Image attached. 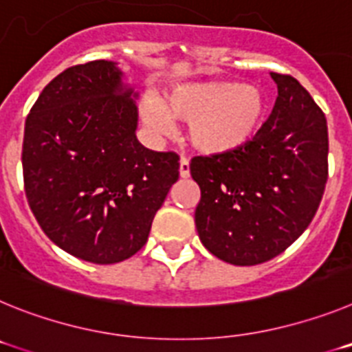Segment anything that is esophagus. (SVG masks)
Instances as JSON below:
<instances>
[{
  "label": "esophagus",
  "mask_w": 352,
  "mask_h": 352,
  "mask_svg": "<svg viewBox=\"0 0 352 352\" xmlns=\"http://www.w3.org/2000/svg\"><path fill=\"white\" fill-rule=\"evenodd\" d=\"M179 176L182 178H188L190 176V162L186 160L185 157H182V160H179Z\"/></svg>",
  "instance_id": "34e87169"
}]
</instances>
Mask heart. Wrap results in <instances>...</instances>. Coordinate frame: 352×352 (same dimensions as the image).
Wrapping results in <instances>:
<instances>
[{
    "label": "heart",
    "mask_w": 352,
    "mask_h": 352,
    "mask_svg": "<svg viewBox=\"0 0 352 352\" xmlns=\"http://www.w3.org/2000/svg\"><path fill=\"white\" fill-rule=\"evenodd\" d=\"M266 114L261 89L238 82L185 84L167 96L166 107L149 102L146 118L155 129L170 130V118L192 123V144L208 155L229 153L247 144Z\"/></svg>",
    "instance_id": "obj_1"
}]
</instances>
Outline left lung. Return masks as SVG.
<instances>
[{
	"instance_id": "8db88e82",
	"label": "left lung",
	"mask_w": 352,
	"mask_h": 352,
	"mask_svg": "<svg viewBox=\"0 0 352 352\" xmlns=\"http://www.w3.org/2000/svg\"><path fill=\"white\" fill-rule=\"evenodd\" d=\"M272 77L278 96L256 138L190 162L201 188L199 238L236 266L266 263L291 247L316 217L328 182L324 113L294 77Z\"/></svg>"
}]
</instances>
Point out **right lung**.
I'll return each instance as SVG.
<instances>
[{"label":"right lung","instance_id":"add662e5","mask_svg":"<svg viewBox=\"0 0 352 352\" xmlns=\"http://www.w3.org/2000/svg\"><path fill=\"white\" fill-rule=\"evenodd\" d=\"M132 95L113 61L74 65L43 88L24 125L28 204L51 241L88 263L141 250L178 182V153L135 138Z\"/></svg>","mask_w":352,"mask_h":352}]
</instances>
